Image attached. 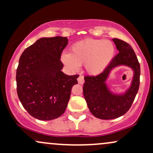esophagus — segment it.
I'll use <instances>...</instances> for the list:
<instances>
[{
    "mask_svg": "<svg viewBox=\"0 0 153 153\" xmlns=\"http://www.w3.org/2000/svg\"><path fill=\"white\" fill-rule=\"evenodd\" d=\"M78 82L79 84L82 85L84 83V77L82 75H80L78 78Z\"/></svg>",
    "mask_w": 153,
    "mask_h": 153,
    "instance_id": "34e87169",
    "label": "esophagus"
}]
</instances>
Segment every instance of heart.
Listing matches in <instances>:
<instances>
[{"mask_svg": "<svg viewBox=\"0 0 153 153\" xmlns=\"http://www.w3.org/2000/svg\"><path fill=\"white\" fill-rule=\"evenodd\" d=\"M113 43L108 40L86 39L72 45L68 54H63L62 60L73 71L85 64L89 74L97 75L105 71L115 56Z\"/></svg>", "mask_w": 153, "mask_h": 153, "instance_id": "b5f03b06", "label": "heart"}]
</instances>
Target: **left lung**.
Returning <instances> with one entry per match:
<instances>
[{
  "label": "left lung",
  "instance_id": "left-lung-1",
  "mask_svg": "<svg viewBox=\"0 0 153 153\" xmlns=\"http://www.w3.org/2000/svg\"><path fill=\"white\" fill-rule=\"evenodd\" d=\"M118 54L103 72L96 76H85L83 95L90 111L97 118L111 120L125 115L129 110L139 89L140 66L133 49L126 42L113 38ZM126 65L134 71L131 85L123 94H113L106 85L109 73L115 67Z\"/></svg>",
  "mask_w": 153,
  "mask_h": 153
}]
</instances>
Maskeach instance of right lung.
I'll list each match as a JSON object with an SVG mask.
<instances>
[{"mask_svg":"<svg viewBox=\"0 0 153 153\" xmlns=\"http://www.w3.org/2000/svg\"><path fill=\"white\" fill-rule=\"evenodd\" d=\"M67 37L42 38L27 48L16 71L18 98L31 116L40 120L58 118L64 113L78 75H68L61 70L60 56Z\"/></svg>","mask_w":153,"mask_h":153,"instance_id":"obj_1","label":"right lung"}]
</instances>
